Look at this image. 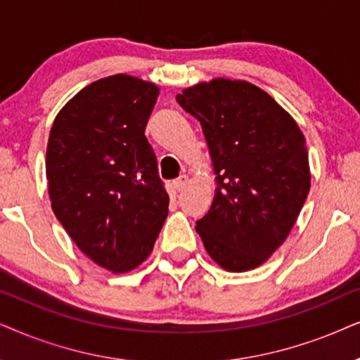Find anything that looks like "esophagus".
Segmentation results:
<instances>
[{"instance_id":"obj_1","label":"esophagus","mask_w":360,"mask_h":360,"mask_svg":"<svg viewBox=\"0 0 360 360\" xmlns=\"http://www.w3.org/2000/svg\"><path fill=\"white\" fill-rule=\"evenodd\" d=\"M188 183H189V177L186 176V174H183V176H179L177 177V179L174 181V188H176V191H183L186 186H188Z\"/></svg>"}]
</instances>
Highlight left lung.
Instances as JSON below:
<instances>
[{"label": "left lung", "mask_w": 360, "mask_h": 360, "mask_svg": "<svg viewBox=\"0 0 360 360\" xmlns=\"http://www.w3.org/2000/svg\"><path fill=\"white\" fill-rule=\"evenodd\" d=\"M176 100L202 127L215 176L212 205L195 230L224 270H253L286 240L308 198L303 131L247 80L219 77L184 89Z\"/></svg>", "instance_id": "left-lung-1"}]
</instances>
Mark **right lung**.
I'll return each mask as SVG.
<instances>
[{
  "label": "right lung",
  "instance_id": "add662e5",
  "mask_svg": "<svg viewBox=\"0 0 360 360\" xmlns=\"http://www.w3.org/2000/svg\"><path fill=\"white\" fill-rule=\"evenodd\" d=\"M160 87L117 74L75 94L52 123L46 153L51 205L94 263L113 273L150 257L169 195L145 136Z\"/></svg>",
  "mask_w": 360,
  "mask_h": 360
}]
</instances>
